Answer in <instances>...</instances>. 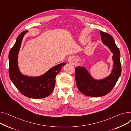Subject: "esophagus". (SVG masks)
<instances>
[{
  "mask_svg": "<svg viewBox=\"0 0 131 131\" xmlns=\"http://www.w3.org/2000/svg\"><path fill=\"white\" fill-rule=\"evenodd\" d=\"M68 62L71 63V62H72V61H73V59L72 58H70L68 59Z\"/></svg>",
  "mask_w": 131,
  "mask_h": 131,
  "instance_id": "1",
  "label": "esophagus"
}]
</instances>
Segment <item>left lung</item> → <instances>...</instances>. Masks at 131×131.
<instances>
[{
  "instance_id": "1",
  "label": "left lung",
  "mask_w": 131,
  "mask_h": 131,
  "mask_svg": "<svg viewBox=\"0 0 131 131\" xmlns=\"http://www.w3.org/2000/svg\"><path fill=\"white\" fill-rule=\"evenodd\" d=\"M100 34L103 43L113 53L114 64L111 74L104 79L97 80L91 77L84 68H75L77 86L83 94L90 97H100L108 94L117 82L122 71L120 52L113 37L103 31L100 32Z\"/></svg>"
}]
</instances>
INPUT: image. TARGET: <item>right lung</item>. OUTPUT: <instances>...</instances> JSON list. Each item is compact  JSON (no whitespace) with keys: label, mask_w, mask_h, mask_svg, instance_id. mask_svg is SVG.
I'll return each instance as SVG.
<instances>
[{"label":"right lung","mask_w":131,"mask_h":131,"mask_svg":"<svg viewBox=\"0 0 131 131\" xmlns=\"http://www.w3.org/2000/svg\"><path fill=\"white\" fill-rule=\"evenodd\" d=\"M26 32V30L24 31L18 35L16 43L9 51V77L20 93L25 96L34 99L47 97L53 91L56 76L66 63L56 66L38 77H29L22 74L19 71L17 58L23 38Z\"/></svg>","instance_id":"right-lung-1"}]
</instances>
